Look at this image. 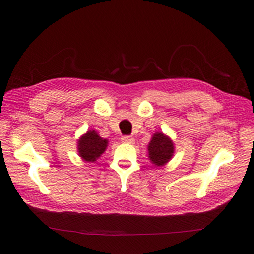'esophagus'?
Wrapping results in <instances>:
<instances>
[{"label":"esophagus","mask_w":254,"mask_h":254,"mask_svg":"<svg viewBox=\"0 0 254 254\" xmlns=\"http://www.w3.org/2000/svg\"><path fill=\"white\" fill-rule=\"evenodd\" d=\"M122 141L125 142V143H133L134 139L131 136H123L122 137Z\"/></svg>","instance_id":"1"}]
</instances>
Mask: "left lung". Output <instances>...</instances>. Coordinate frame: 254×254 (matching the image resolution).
<instances>
[{
  "label": "left lung",
  "mask_w": 254,
  "mask_h": 254,
  "mask_svg": "<svg viewBox=\"0 0 254 254\" xmlns=\"http://www.w3.org/2000/svg\"><path fill=\"white\" fill-rule=\"evenodd\" d=\"M173 149V142L170 140V138L161 132H157L153 134L152 140L149 143V158L153 164L160 167L172 158Z\"/></svg>",
  "instance_id": "8db88e82"
}]
</instances>
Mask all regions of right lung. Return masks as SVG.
Instances as JSON below:
<instances>
[{"label": "right lung", "mask_w": 254, "mask_h": 254, "mask_svg": "<svg viewBox=\"0 0 254 254\" xmlns=\"http://www.w3.org/2000/svg\"><path fill=\"white\" fill-rule=\"evenodd\" d=\"M79 153L85 161H95V160L105 151L107 147L106 139H102L94 130H90L82 136L79 140Z\"/></svg>", "instance_id": "1"}]
</instances>
